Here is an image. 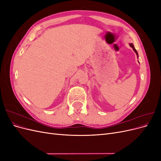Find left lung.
<instances>
[{
	"label": "left lung",
	"mask_w": 161,
	"mask_h": 161,
	"mask_svg": "<svg viewBox=\"0 0 161 161\" xmlns=\"http://www.w3.org/2000/svg\"><path fill=\"white\" fill-rule=\"evenodd\" d=\"M130 46L133 48V50H134V51L136 53V54H137V56H138V52H137V51H136V50L135 49V47H134V45H133V43H130Z\"/></svg>",
	"instance_id": "1"
}]
</instances>
